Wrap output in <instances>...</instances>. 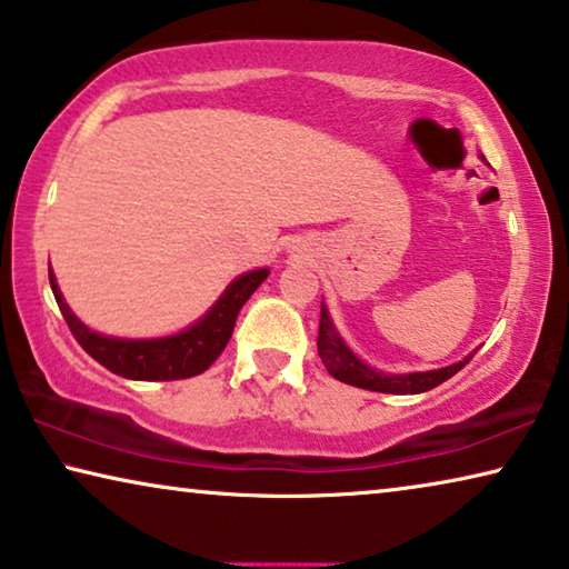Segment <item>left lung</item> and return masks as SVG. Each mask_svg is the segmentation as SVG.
Masks as SVG:
<instances>
[{
	"instance_id": "obj_1",
	"label": "left lung",
	"mask_w": 569,
	"mask_h": 569,
	"mask_svg": "<svg viewBox=\"0 0 569 569\" xmlns=\"http://www.w3.org/2000/svg\"><path fill=\"white\" fill-rule=\"evenodd\" d=\"M318 353L326 363L328 373L333 379L351 383V387L358 389H369V391H381V395H422V391H430L435 387H440L442 381H448L450 376H456L462 366H466L473 353L462 358V361L445 366V369H435V371H415V373H383L371 369L369 363H363L351 348L346 346V340L340 338V333L330 320V312L326 305L320 308V330H318Z\"/></svg>"
}]
</instances>
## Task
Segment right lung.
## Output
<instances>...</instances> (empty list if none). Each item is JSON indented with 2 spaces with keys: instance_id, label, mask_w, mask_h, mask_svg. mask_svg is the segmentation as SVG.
<instances>
[{
  "instance_id": "obj_1",
  "label": "right lung",
  "mask_w": 569,
  "mask_h": 569,
  "mask_svg": "<svg viewBox=\"0 0 569 569\" xmlns=\"http://www.w3.org/2000/svg\"><path fill=\"white\" fill-rule=\"evenodd\" d=\"M48 274L52 295H56L58 308L63 312L73 338L103 369L132 381H174L203 373L221 356L233 333L239 310L269 277V269H251V272L236 277L203 318L180 333L164 338H113L96 333L89 326H83L66 305L50 264Z\"/></svg>"
}]
</instances>
